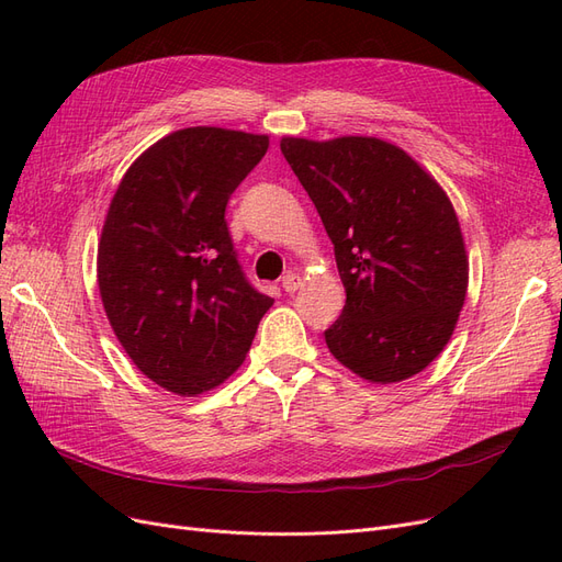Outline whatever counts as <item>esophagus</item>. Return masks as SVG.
<instances>
[{"mask_svg":"<svg viewBox=\"0 0 562 562\" xmlns=\"http://www.w3.org/2000/svg\"><path fill=\"white\" fill-rule=\"evenodd\" d=\"M281 285H283L285 293H295L297 288L302 285V279H300L297 274H285V277L281 279Z\"/></svg>","mask_w":562,"mask_h":562,"instance_id":"esophagus-1","label":"esophagus"}]
</instances>
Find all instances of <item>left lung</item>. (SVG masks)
I'll return each mask as SVG.
<instances>
[{"label":"left lung","instance_id":"left-lung-1","mask_svg":"<svg viewBox=\"0 0 562 562\" xmlns=\"http://www.w3.org/2000/svg\"><path fill=\"white\" fill-rule=\"evenodd\" d=\"M281 151L314 201L347 291L326 330L330 353L378 384L417 375L448 345L469 285L443 187L401 147L366 135L283 138Z\"/></svg>","mask_w":562,"mask_h":562}]
</instances>
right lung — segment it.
<instances>
[{"label":"right lung","instance_id":"obj_1","mask_svg":"<svg viewBox=\"0 0 562 562\" xmlns=\"http://www.w3.org/2000/svg\"><path fill=\"white\" fill-rule=\"evenodd\" d=\"M267 135L194 126L131 164L98 244L110 326L143 375L178 396L223 384L274 304L236 260L225 209Z\"/></svg>","mask_w":562,"mask_h":562}]
</instances>
